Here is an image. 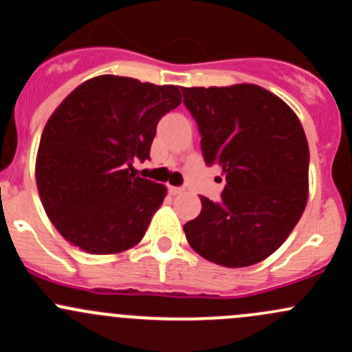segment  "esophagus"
<instances>
[{"label": "esophagus", "instance_id": "1", "mask_svg": "<svg viewBox=\"0 0 352 352\" xmlns=\"http://www.w3.org/2000/svg\"><path fill=\"white\" fill-rule=\"evenodd\" d=\"M168 192L172 194V196H179V194L184 192V189H182V187H173V186H170V187H168Z\"/></svg>", "mask_w": 352, "mask_h": 352}]
</instances>
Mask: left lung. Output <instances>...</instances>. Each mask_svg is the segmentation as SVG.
I'll use <instances>...</instances> for the list:
<instances>
[{"mask_svg": "<svg viewBox=\"0 0 352 352\" xmlns=\"http://www.w3.org/2000/svg\"><path fill=\"white\" fill-rule=\"evenodd\" d=\"M182 95L206 165L226 177L218 202L201 196V214L184 225L187 242L225 267L257 264L281 247L307 206L310 151L300 119L257 85L182 88Z\"/></svg>", "mask_w": 352, "mask_h": 352, "instance_id": "8db88e82", "label": "left lung"}]
</instances>
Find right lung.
Masks as SVG:
<instances>
[{
  "instance_id": "1",
  "label": "right lung",
  "mask_w": 352,
  "mask_h": 352,
  "mask_svg": "<svg viewBox=\"0 0 352 352\" xmlns=\"http://www.w3.org/2000/svg\"><path fill=\"white\" fill-rule=\"evenodd\" d=\"M179 87L102 74L74 88L45 124L35 162L38 196L59 233L88 254L141 242L166 187L134 175L150 158Z\"/></svg>"
}]
</instances>
